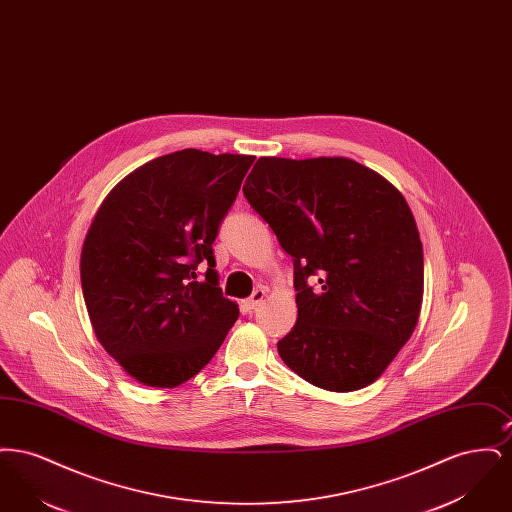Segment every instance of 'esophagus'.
I'll return each instance as SVG.
<instances>
[{
	"label": "esophagus",
	"instance_id": "1",
	"mask_svg": "<svg viewBox=\"0 0 512 512\" xmlns=\"http://www.w3.org/2000/svg\"><path fill=\"white\" fill-rule=\"evenodd\" d=\"M265 288H257L255 292L251 293V297L249 299H245V307L249 309V311H253V309H257L261 303H263V299H265Z\"/></svg>",
	"mask_w": 512,
	"mask_h": 512
}]
</instances>
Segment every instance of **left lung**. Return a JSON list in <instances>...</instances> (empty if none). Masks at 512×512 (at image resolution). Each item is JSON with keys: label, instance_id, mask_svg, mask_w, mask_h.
Here are the masks:
<instances>
[{"label": "left lung", "instance_id": "left-lung-1", "mask_svg": "<svg viewBox=\"0 0 512 512\" xmlns=\"http://www.w3.org/2000/svg\"><path fill=\"white\" fill-rule=\"evenodd\" d=\"M244 195L293 259L297 322L278 341L282 361L322 390L378 380L422 307V242L405 197L345 157H261Z\"/></svg>", "mask_w": 512, "mask_h": 512}]
</instances>
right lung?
Instances as JSON below:
<instances>
[{
	"label": "right lung",
	"mask_w": 512,
	"mask_h": 512,
	"mask_svg": "<svg viewBox=\"0 0 512 512\" xmlns=\"http://www.w3.org/2000/svg\"><path fill=\"white\" fill-rule=\"evenodd\" d=\"M253 161L199 149L157 157L124 176L92 220L80 255L86 309L103 349L144 386L188 382L238 320L213 242Z\"/></svg>",
	"instance_id": "add662e5"
}]
</instances>
